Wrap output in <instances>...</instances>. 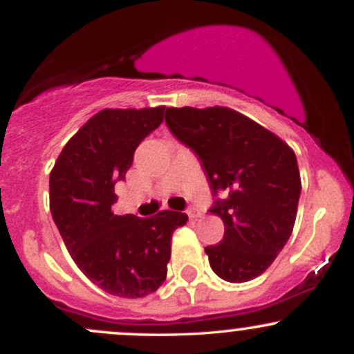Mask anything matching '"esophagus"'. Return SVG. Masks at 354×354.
I'll list each match as a JSON object with an SVG mask.
<instances>
[{
	"mask_svg": "<svg viewBox=\"0 0 354 354\" xmlns=\"http://www.w3.org/2000/svg\"><path fill=\"white\" fill-rule=\"evenodd\" d=\"M188 216H189L191 219L200 218V216H201V211L198 209V208H194V206H189V208H188Z\"/></svg>",
	"mask_w": 354,
	"mask_h": 354,
	"instance_id": "obj_1",
	"label": "esophagus"
}]
</instances>
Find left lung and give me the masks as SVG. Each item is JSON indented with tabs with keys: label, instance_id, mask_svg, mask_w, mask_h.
<instances>
[{
	"label": "left lung",
	"instance_id": "8db88e82",
	"mask_svg": "<svg viewBox=\"0 0 354 354\" xmlns=\"http://www.w3.org/2000/svg\"><path fill=\"white\" fill-rule=\"evenodd\" d=\"M165 120L200 158L214 196L209 211L225 223L221 241L205 248L211 270L230 283L265 273L295 226L301 178L293 149L230 108H168Z\"/></svg>",
	"mask_w": 354,
	"mask_h": 354
}]
</instances>
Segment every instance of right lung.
<instances>
[{"label":"right lung","instance_id":"1","mask_svg":"<svg viewBox=\"0 0 354 354\" xmlns=\"http://www.w3.org/2000/svg\"><path fill=\"white\" fill-rule=\"evenodd\" d=\"M165 106L103 109L68 141L50 174V209L73 261L89 281L120 298H143L163 284L180 211L118 216L115 185L138 145L161 124Z\"/></svg>","mask_w":354,"mask_h":354}]
</instances>
